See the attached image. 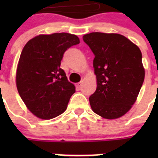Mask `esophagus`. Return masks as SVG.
Masks as SVG:
<instances>
[{
  "instance_id": "esophagus-1",
  "label": "esophagus",
  "mask_w": 158,
  "mask_h": 158,
  "mask_svg": "<svg viewBox=\"0 0 158 158\" xmlns=\"http://www.w3.org/2000/svg\"><path fill=\"white\" fill-rule=\"evenodd\" d=\"M81 85H82L81 82H78V83L75 84V86H76V88L77 89H80L81 87Z\"/></svg>"
}]
</instances>
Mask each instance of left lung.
Wrapping results in <instances>:
<instances>
[{
	"label": "left lung",
	"mask_w": 158,
	"mask_h": 158,
	"mask_svg": "<svg viewBox=\"0 0 158 158\" xmlns=\"http://www.w3.org/2000/svg\"><path fill=\"white\" fill-rule=\"evenodd\" d=\"M84 42L94 54L97 87L89 97L92 109L107 119L125 115L136 101L144 81L140 49L119 34L92 32Z\"/></svg>",
	"instance_id": "8db88e82"
}]
</instances>
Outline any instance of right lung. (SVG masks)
<instances>
[{
  "label": "right lung",
  "mask_w": 158,
  "mask_h": 158,
  "mask_svg": "<svg viewBox=\"0 0 158 158\" xmlns=\"http://www.w3.org/2000/svg\"><path fill=\"white\" fill-rule=\"evenodd\" d=\"M80 43L69 33L40 35L23 47L16 70V87L29 111L51 119L66 109L75 86L60 68L66 50Z\"/></svg>",
  "instance_id": "obj_1"
}]
</instances>
